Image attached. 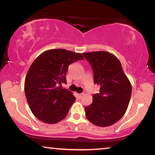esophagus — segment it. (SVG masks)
<instances>
[{
    "instance_id": "esophagus-1",
    "label": "esophagus",
    "mask_w": 155,
    "mask_h": 155,
    "mask_svg": "<svg viewBox=\"0 0 155 155\" xmlns=\"http://www.w3.org/2000/svg\"><path fill=\"white\" fill-rule=\"evenodd\" d=\"M84 93H80V94H78V98H80V99H81L83 96H84Z\"/></svg>"
}]
</instances>
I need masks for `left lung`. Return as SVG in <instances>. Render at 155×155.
<instances>
[{
  "label": "left lung",
  "instance_id": "1",
  "mask_svg": "<svg viewBox=\"0 0 155 155\" xmlns=\"http://www.w3.org/2000/svg\"><path fill=\"white\" fill-rule=\"evenodd\" d=\"M83 55L92 67L94 83L100 86V93L93 95L92 104L85 107L86 118L97 126L112 125L128 108L132 91L130 81L113 54L96 51Z\"/></svg>",
  "mask_w": 155,
  "mask_h": 155
}]
</instances>
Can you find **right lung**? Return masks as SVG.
<instances>
[{"mask_svg": "<svg viewBox=\"0 0 155 155\" xmlns=\"http://www.w3.org/2000/svg\"><path fill=\"white\" fill-rule=\"evenodd\" d=\"M81 53L64 49L48 50L34 61L27 74L25 92L30 110L39 120L56 124L68 114L76 97L62 84H67L69 65L84 60Z\"/></svg>", "mask_w": 155, "mask_h": 155, "instance_id": "right-lung-1", "label": "right lung"}]
</instances>
